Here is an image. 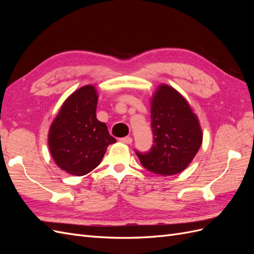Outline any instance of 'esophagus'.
I'll return each instance as SVG.
<instances>
[{
	"mask_svg": "<svg viewBox=\"0 0 254 254\" xmlns=\"http://www.w3.org/2000/svg\"><path fill=\"white\" fill-rule=\"evenodd\" d=\"M120 141L122 143H125V144H131L132 143V137L131 136H125V137H122V139H120Z\"/></svg>",
	"mask_w": 254,
	"mask_h": 254,
	"instance_id": "34e87169",
	"label": "esophagus"
}]
</instances>
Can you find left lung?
I'll list each match as a JSON object with an SVG mask.
<instances>
[{
	"mask_svg": "<svg viewBox=\"0 0 254 254\" xmlns=\"http://www.w3.org/2000/svg\"><path fill=\"white\" fill-rule=\"evenodd\" d=\"M151 148L135 149L141 164L157 175L171 176L186 170L202 143V132L188 102L174 88L161 84L151 102Z\"/></svg>",
	"mask_w": 254,
	"mask_h": 254,
	"instance_id": "8db88e82",
	"label": "left lung"
}]
</instances>
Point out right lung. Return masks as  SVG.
Masks as SVG:
<instances>
[{
  "label": "right lung",
  "instance_id": "1",
  "mask_svg": "<svg viewBox=\"0 0 254 254\" xmlns=\"http://www.w3.org/2000/svg\"><path fill=\"white\" fill-rule=\"evenodd\" d=\"M97 94L84 86L68 96L49 132L52 157L63 171L83 176L101 163L110 144L117 142L105 123L96 119Z\"/></svg>",
  "mask_w": 254,
  "mask_h": 254
}]
</instances>
